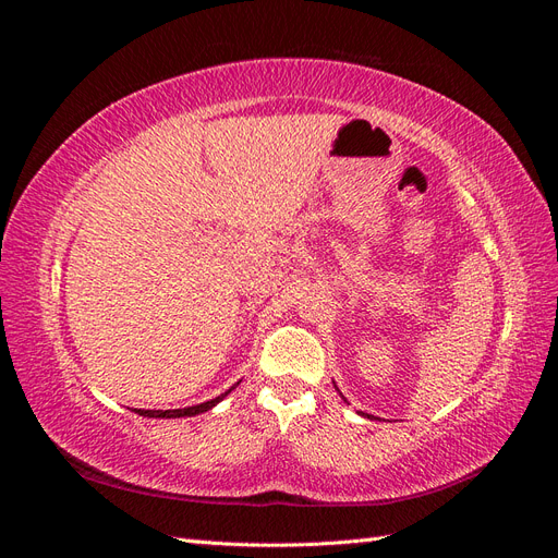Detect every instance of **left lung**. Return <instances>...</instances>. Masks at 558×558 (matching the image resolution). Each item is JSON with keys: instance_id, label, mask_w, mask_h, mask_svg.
Segmentation results:
<instances>
[{"instance_id": "1", "label": "left lung", "mask_w": 558, "mask_h": 558, "mask_svg": "<svg viewBox=\"0 0 558 558\" xmlns=\"http://www.w3.org/2000/svg\"><path fill=\"white\" fill-rule=\"evenodd\" d=\"M335 388H337V386H335ZM340 396H342V393H340ZM342 398H344V396H342ZM361 416H367V418H373V416H369V414H363V412H361Z\"/></svg>"}]
</instances>
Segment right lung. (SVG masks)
Instances as JSON below:
<instances>
[{"mask_svg": "<svg viewBox=\"0 0 558 558\" xmlns=\"http://www.w3.org/2000/svg\"><path fill=\"white\" fill-rule=\"evenodd\" d=\"M234 386H240V381L234 384ZM232 386V388H234ZM232 388H228L226 393H221L218 398H214V400H207V402H202V404H193V408H183V410H137L142 416H148V418H179V416H195V414H202V412H209L211 408H216L218 402H221Z\"/></svg>", "mask_w": 558, "mask_h": 558, "instance_id": "right-lung-1", "label": "right lung"}]
</instances>
